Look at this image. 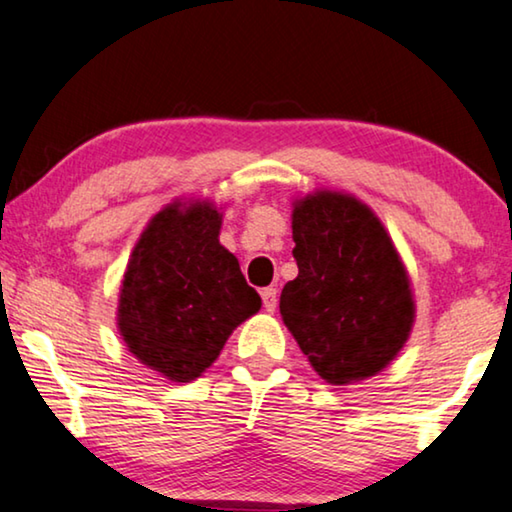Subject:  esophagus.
I'll list each match as a JSON object with an SVG mask.
<instances>
[{"mask_svg": "<svg viewBox=\"0 0 512 512\" xmlns=\"http://www.w3.org/2000/svg\"><path fill=\"white\" fill-rule=\"evenodd\" d=\"M261 298H263V307L265 311H274V307H277V288H263L261 291Z\"/></svg>", "mask_w": 512, "mask_h": 512, "instance_id": "esophagus-1", "label": "esophagus"}]
</instances>
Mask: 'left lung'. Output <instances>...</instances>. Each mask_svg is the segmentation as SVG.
Returning a JSON list of instances; mask_svg holds the SVG:
<instances>
[{
  "mask_svg": "<svg viewBox=\"0 0 512 512\" xmlns=\"http://www.w3.org/2000/svg\"><path fill=\"white\" fill-rule=\"evenodd\" d=\"M298 277L281 291L286 328L328 383L367 379L409 337L413 298L392 240L367 205L318 191L293 210Z\"/></svg>",
  "mask_w": 512,
  "mask_h": 512,
  "instance_id": "8db88e82",
  "label": "left lung"
}]
</instances>
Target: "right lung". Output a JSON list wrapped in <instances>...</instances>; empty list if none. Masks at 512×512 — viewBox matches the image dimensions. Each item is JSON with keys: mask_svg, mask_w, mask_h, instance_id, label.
Here are the masks:
<instances>
[{"mask_svg": "<svg viewBox=\"0 0 512 512\" xmlns=\"http://www.w3.org/2000/svg\"><path fill=\"white\" fill-rule=\"evenodd\" d=\"M210 203L166 207L133 249L117 325L129 351L170 381L187 383L217 360L238 325L261 309L240 263L219 244Z\"/></svg>", "mask_w": 512, "mask_h": 512, "instance_id": "1", "label": "right lung"}]
</instances>
